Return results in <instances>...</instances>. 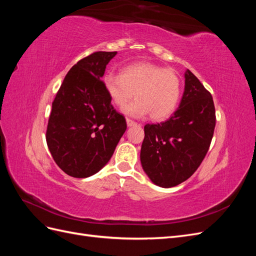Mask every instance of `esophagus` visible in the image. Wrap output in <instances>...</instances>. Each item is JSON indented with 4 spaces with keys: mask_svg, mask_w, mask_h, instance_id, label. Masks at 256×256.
<instances>
[{
    "mask_svg": "<svg viewBox=\"0 0 256 256\" xmlns=\"http://www.w3.org/2000/svg\"><path fill=\"white\" fill-rule=\"evenodd\" d=\"M126 122H127V126L128 127H132V126L136 125V122L134 120H130V118H127Z\"/></svg>",
    "mask_w": 256,
    "mask_h": 256,
    "instance_id": "1",
    "label": "esophagus"
}]
</instances>
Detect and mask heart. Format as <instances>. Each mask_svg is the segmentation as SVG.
I'll return each instance as SVG.
<instances>
[{
	"label": "heart",
	"instance_id": "obj_1",
	"mask_svg": "<svg viewBox=\"0 0 256 256\" xmlns=\"http://www.w3.org/2000/svg\"><path fill=\"white\" fill-rule=\"evenodd\" d=\"M104 85L112 104L120 109L136 94V102L122 112L136 118L150 114L154 120L170 118L182 94V81L174 70L147 62L124 67L120 74H108Z\"/></svg>",
	"mask_w": 256,
	"mask_h": 256
}]
</instances>
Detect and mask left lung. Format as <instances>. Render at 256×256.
I'll use <instances>...</instances> for the list:
<instances>
[{"instance_id": "1", "label": "left lung", "mask_w": 256, "mask_h": 256, "mask_svg": "<svg viewBox=\"0 0 256 256\" xmlns=\"http://www.w3.org/2000/svg\"><path fill=\"white\" fill-rule=\"evenodd\" d=\"M214 126L210 92L187 69L178 109L168 120L144 127L140 159L152 182L171 188L187 180L205 158Z\"/></svg>"}]
</instances>
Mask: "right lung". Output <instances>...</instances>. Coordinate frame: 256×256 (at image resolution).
<instances>
[{"label":"right lung","mask_w":256,"mask_h":256,"mask_svg":"<svg viewBox=\"0 0 256 256\" xmlns=\"http://www.w3.org/2000/svg\"><path fill=\"white\" fill-rule=\"evenodd\" d=\"M118 52H95L66 74L52 104L47 128L48 148L60 168L72 177L98 173L127 129L114 110L102 81Z\"/></svg>","instance_id":"1"}]
</instances>
